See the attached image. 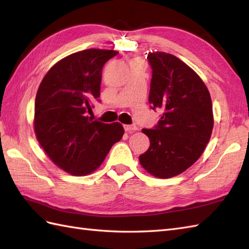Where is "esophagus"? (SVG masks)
<instances>
[{"label": "esophagus", "mask_w": 249, "mask_h": 249, "mask_svg": "<svg viewBox=\"0 0 249 249\" xmlns=\"http://www.w3.org/2000/svg\"><path fill=\"white\" fill-rule=\"evenodd\" d=\"M124 129L125 131H127V133H134V131L138 129V127H137L136 125H124Z\"/></svg>", "instance_id": "obj_1"}]
</instances>
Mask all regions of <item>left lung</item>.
Masks as SVG:
<instances>
[{
  "mask_svg": "<svg viewBox=\"0 0 249 249\" xmlns=\"http://www.w3.org/2000/svg\"><path fill=\"white\" fill-rule=\"evenodd\" d=\"M153 70L149 103L162 115L155 129H142L150 139L139 161L152 176H178L199 160L214 126L212 99L202 79L178 57L151 52Z\"/></svg>",
  "mask_w": 249,
  "mask_h": 249,
  "instance_id": "left-lung-1",
  "label": "left lung"
}]
</instances>
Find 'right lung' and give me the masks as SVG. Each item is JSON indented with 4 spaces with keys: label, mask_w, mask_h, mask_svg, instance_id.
Returning a JSON list of instances; mask_svg holds the SVG:
<instances>
[{
    "label": "right lung",
    "mask_w": 249,
    "mask_h": 249,
    "mask_svg": "<svg viewBox=\"0 0 249 249\" xmlns=\"http://www.w3.org/2000/svg\"><path fill=\"white\" fill-rule=\"evenodd\" d=\"M118 53L88 49L67 55L50 68L37 89L36 139L52 162L71 176L94 172L124 135L119 122L105 124L86 115L99 97L103 66Z\"/></svg>",
    "instance_id": "right-lung-1"
}]
</instances>
